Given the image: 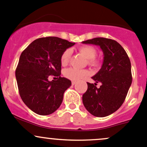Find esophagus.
I'll use <instances>...</instances> for the list:
<instances>
[{"label":"esophagus","mask_w":147,"mask_h":147,"mask_svg":"<svg viewBox=\"0 0 147 147\" xmlns=\"http://www.w3.org/2000/svg\"><path fill=\"white\" fill-rule=\"evenodd\" d=\"M75 84H76V82H74V81L72 82V85H75Z\"/></svg>","instance_id":"1"}]
</instances>
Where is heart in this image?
I'll use <instances>...</instances> for the list:
<instances>
[{"mask_svg":"<svg viewBox=\"0 0 147 147\" xmlns=\"http://www.w3.org/2000/svg\"><path fill=\"white\" fill-rule=\"evenodd\" d=\"M79 51L88 60L87 63L89 65L92 66V67H97L99 65V60L96 58L97 51L94 47L91 46H81L80 48H79ZM70 54L71 51L69 49H67L63 52L61 58L62 65L65 66L67 64ZM63 75L66 78L69 79V80H72V81H78V80L87 76L89 75V72L86 69H80L74 68V67H69V68L65 69L63 72Z\"/></svg>","mask_w":147,"mask_h":147,"instance_id":"obj_1","label":"heart"}]
</instances>
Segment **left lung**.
I'll return each instance as SVG.
<instances>
[{
  "label": "left lung",
  "mask_w": 147,
  "mask_h": 147,
  "mask_svg": "<svg viewBox=\"0 0 147 147\" xmlns=\"http://www.w3.org/2000/svg\"><path fill=\"white\" fill-rule=\"evenodd\" d=\"M82 44L100 46L103 53L101 69L92 78L96 83L87 82L83 104L94 116H108L122 106L132 84L130 61L125 49L115 40L98 37ZM98 82L102 85L96 88Z\"/></svg>",
  "instance_id": "1"
}]
</instances>
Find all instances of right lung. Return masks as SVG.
Instances as JSON below:
<instances>
[{
    "instance_id": "obj_1",
    "label": "right lung",
    "mask_w": 147,
    "mask_h": 147,
    "mask_svg": "<svg viewBox=\"0 0 147 147\" xmlns=\"http://www.w3.org/2000/svg\"><path fill=\"white\" fill-rule=\"evenodd\" d=\"M75 44L58 37H44L34 40L21 53L15 71L19 93L35 113L50 115L61 105L65 91L72 84L61 77V55ZM50 75L57 80L49 81Z\"/></svg>"
}]
</instances>
